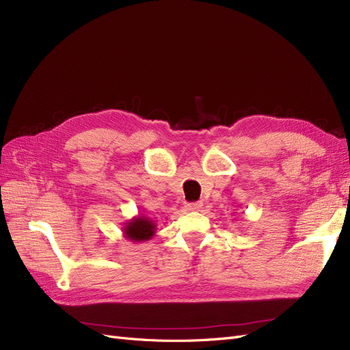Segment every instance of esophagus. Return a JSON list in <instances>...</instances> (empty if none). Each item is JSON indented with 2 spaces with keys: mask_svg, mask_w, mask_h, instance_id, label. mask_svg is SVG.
<instances>
[{
  "mask_svg": "<svg viewBox=\"0 0 350 350\" xmlns=\"http://www.w3.org/2000/svg\"><path fill=\"white\" fill-rule=\"evenodd\" d=\"M201 207H203V203H201V201H197V203H189V204H187V210H189V211H197V210H200Z\"/></svg>",
  "mask_w": 350,
  "mask_h": 350,
  "instance_id": "1",
  "label": "esophagus"
}]
</instances>
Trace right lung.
Here are the masks:
<instances>
[{"mask_svg": "<svg viewBox=\"0 0 350 350\" xmlns=\"http://www.w3.org/2000/svg\"><path fill=\"white\" fill-rule=\"evenodd\" d=\"M122 232L125 239L133 242H146L154 237L156 224L149 217L139 215L125 221Z\"/></svg>", "mask_w": 350, "mask_h": 350, "instance_id": "1", "label": "right lung"}]
</instances>
